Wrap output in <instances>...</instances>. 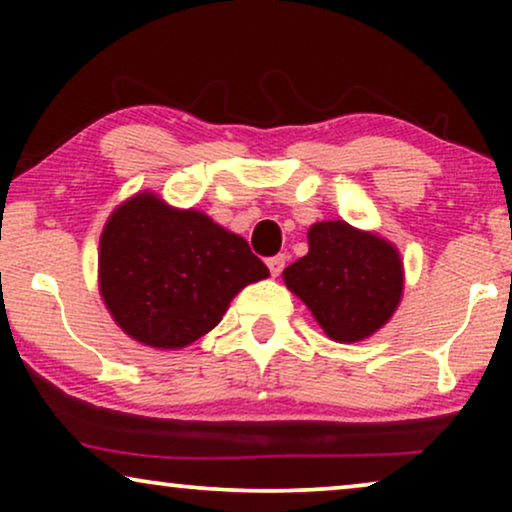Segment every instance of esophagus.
<instances>
[{
  "mask_svg": "<svg viewBox=\"0 0 512 512\" xmlns=\"http://www.w3.org/2000/svg\"><path fill=\"white\" fill-rule=\"evenodd\" d=\"M284 263H286V256H284V254H279V256H272V258H268V268H270V275H272V277H277L279 272L284 270Z\"/></svg>",
  "mask_w": 512,
  "mask_h": 512,
  "instance_id": "1",
  "label": "esophagus"
}]
</instances>
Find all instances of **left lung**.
Here are the masks:
<instances>
[{
	"mask_svg": "<svg viewBox=\"0 0 512 512\" xmlns=\"http://www.w3.org/2000/svg\"><path fill=\"white\" fill-rule=\"evenodd\" d=\"M307 254L282 272L335 342L375 335L401 305L405 272L396 244L347 221H319L307 230Z\"/></svg>",
	"mask_w": 512,
	"mask_h": 512,
	"instance_id": "obj_1",
	"label": "left lung"
}]
</instances>
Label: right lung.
Listing matches in <instances>:
<instances>
[{
	"label": "right lung",
	"instance_id": "add662e5",
	"mask_svg": "<svg viewBox=\"0 0 512 512\" xmlns=\"http://www.w3.org/2000/svg\"><path fill=\"white\" fill-rule=\"evenodd\" d=\"M268 275L244 237L151 191L121 202L100 235L104 305L125 335L153 349L202 338L244 286Z\"/></svg>",
	"mask_w": 512,
	"mask_h": 512
}]
</instances>
